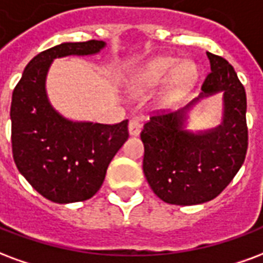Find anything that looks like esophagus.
Masks as SVG:
<instances>
[{"label": "esophagus", "mask_w": 263, "mask_h": 263, "mask_svg": "<svg viewBox=\"0 0 263 263\" xmlns=\"http://www.w3.org/2000/svg\"><path fill=\"white\" fill-rule=\"evenodd\" d=\"M141 122L137 121V120H131L129 124H128V131H129V135H132V137L139 135V134H141Z\"/></svg>", "instance_id": "34e87169"}]
</instances>
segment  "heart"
<instances>
[{
	"label": "heart",
	"instance_id": "obj_1",
	"mask_svg": "<svg viewBox=\"0 0 263 263\" xmlns=\"http://www.w3.org/2000/svg\"><path fill=\"white\" fill-rule=\"evenodd\" d=\"M178 65L180 61L177 58H156L132 72L126 79V89L135 96L145 95L160 86L173 75L168 87V96L178 97L191 86L196 78V69L192 64H184L180 68Z\"/></svg>",
	"mask_w": 263,
	"mask_h": 263
}]
</instances>
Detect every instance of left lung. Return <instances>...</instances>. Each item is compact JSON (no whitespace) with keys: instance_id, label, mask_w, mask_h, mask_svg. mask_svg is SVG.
<instances>
[{"instance_id":"left-lung-1","label":"left lung","mask_w":263,"mask_h":263,"mask_svg":"<svg viewBox=\"0 0 263 263\" xmlns=\"http://www.w3.org/2000/svg\"><path fill=\"white\" fill-rule=\"evenodd\" d=\"M211 72L202 93L176 112L157 111L143 125V173L161 201L198 205L212 201L229 185L246 160L248 149L247 95L234 68L223 57L206 52ZM223 93V121L194 134L186 132V110L203 97Z\"/></svg>"}]
</instances>
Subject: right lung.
I'll return each mask as SVG.
<instances>
[{"label": "right lung", "mask_w": 263, "mask_h": 263, "mask_svg": "<svg viewBox=\"0 0 263 263\" xmlns=\"http://www.w3.org/2000/svg\"><path fill=\"white\" fill-rule=\"evenodd\" d=\"M104 46L100 40H89L42 51L26 65L13 89V160L29 184L55 203L92 198L102 186L110 161L128 139V120L114 125L71 121L54 110L46 93L52 60L90 55Z\"/></svg>", "instance_id": "right-lung-1"}]
</instances>
